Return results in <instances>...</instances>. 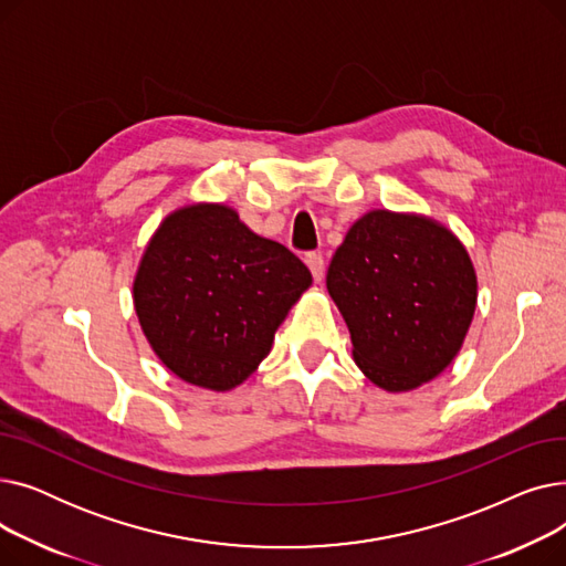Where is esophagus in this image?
I'll list each match as a JSON object with an SVG mask.
<instances>
[{
    "instance_id": "obj_1",
    "label": "esophagus",
    "mask_w": 566,
    "mask_h": 566,
    "mask_svg": "<svg viewBox=\"0 0 566 566\" xmlns=\"http://www.w3.org/2000/svg\"><path fill=\"white\" fill-rule=\"evenodd\" d=\"M305 263H307V268L312 271V277H314L316 282H321V280H323V271H325L323 254H321V252H307V254H305Z\"/></svg>"
}]
</instances>
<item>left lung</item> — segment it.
Here are the masks:
<instances>
[{
    "mask_svg": "<svg viewBox=\"0 0 566 566\" xmlns=\"http://www.w3.org/2000/svg\"><path fill=\"white\" fill-rule=\"evenodd\" d=\"M325 284L355 363L388 392L418 388L448 367L478 303V277L457 235L390 211H371L348 229Z\"/></svg>",
    "mask_w": 566,
    "mask_h": 566,
    "instance_id": "1",
    "label": "left lung"
}]
</instances>
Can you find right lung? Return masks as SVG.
I'll list each match as a JSON object with an SVG mask.
<instances>
[{"mask_svg":"<svg viewBox=\"0 0 566 566\" xmlns=\"http://www.w3.org/2000/svg\"><path fill=\"white\" fill-rule=\"evenodd\" d=\"M310 268L250 231L222 203L171 213L148 243L135 277V310L158 358L199 388L231 390L271 350Z\"/></svg>","mask_w":566,"mask_h":566,"instance_id":"add662e5","label":"right lung"}]
</instances>
